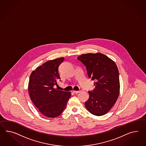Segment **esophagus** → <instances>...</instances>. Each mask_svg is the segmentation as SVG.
<instances>
[{
  "label": "esophagus",
  "instance_id": "esophagus-1",
  "mask_svg": "<svg viewBox=\"0 0 146 146\" xmlns=\"http://www.w3.org/2000/svg\"><path fill=\"white\" fill-rule=\"evenodd\" d=\"M72 92L74 93L75 94H78L80 92V91H76V90H73L72 91Z\"/></svg>",
  "mask_w": 146,
  "mask_h": 146
}]
</instances>
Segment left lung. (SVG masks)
I'll list each match as a JSON object with an SVG mask.
<instances>
[{
    "label": "left lung",
    "instance_id": "obj_1",
    "mask_svg": "<svg viewBox=\"0 0 146 146\" xmlns=\"http://www.w3.org/2000/svg\"><path fill=\"white\" fill-rule=\"evenodd\" d=\"M86 67L88 76L95 86L88 92L90 97L85 103L92 114L102 116L106 114L116 103L120 93L118 68L115 62L101 53L82 54L77 57Z\"/></svg>",
    "mask_w": 146,
    "mask_h": 146
}]
</instances>
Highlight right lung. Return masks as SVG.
Segmentation results:
<instances>
[{
	"label": "right lung",
	"mask_w": 146,
	"mask_h": 146,
	"mask_svg": "<svg viewBox=\"0 0 146 146\" xmlns=\"http://www.w3.org/2000/svg\"><path fill=\"white\" fill-rule=\"evenodd\" d=\"M64 57L49 60L36 68L30 75V98L40 112L49 117L60 115L66 108L71 92L54 88L60 79L58 68Z\"/></svg>",
	"instance_id": "obj_1"
}]
</instances>
